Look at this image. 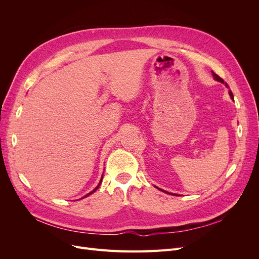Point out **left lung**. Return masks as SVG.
Listing matches in <instances>:
<instances>
[{"mask_svg": "<svg viewBox=\"0 0 259 259\" xmlns=\"http://www.w3.org/2000/svg\"><path fill=\"white\" fill-rule=\"evenodd\" d=\"M211 74H213V77H214V80H216V81H218V82H221V83H223V84H225V86L226 88H228V84H227L221 76H218L216 73H214L213 71H211ZM229 95H230V97H231V99H233V94L231 93V91H229ZM161 191H163V192H165V193H169V192H167V191H164V190H162V189H160ZM169 194H173V195H175L174 193H169Z\"/></svg>", "mask_w": 259, "mask_h": 259, "instance_id": "obj_1", "label": "left lung"}]
</instances>
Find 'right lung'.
I'll list each match as a JSON object with an SVG mask.
<instances>
[{
  "instance_id": "obj_1",
  "label": "right lung",
  "mask_w": 259,
  "mask_h": 259,
  "mask_svg": "<svg viewBox=\"0 0 259 259\" xmlns=\"http://www.w3.org/2000/svg\"><path fill=\"white\" fill-rule=\"evenodd\" d=\"M103 175H104V174H103ZM101 182H103V176H101V179H100V182H99V184H98V185H97V187H96V188H95V189H94V190H93V191H91V192H90V193H88V194H86V195H84V197H83V198H86V197H89V195H90V194H92V193H94V192H95V191H96V190H97V189H98V188H99V186H100V184H101ZM83 198H82V199H83Z\"/></svg>"
}]
</instances>
